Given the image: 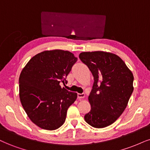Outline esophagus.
<instances>
[{
  "label": "esophagus",
  "mask_w": 150,
  "mask_h": 150,
  "mask_svg": "<svg viewBox=\"0 0 150 150\" xmlns=\"http://www.w3.org/2000/svg\"><path fill=\"white\" fill-rule=\"evenodd\" d=\"M77 97H78V99H83V98L85 97V94H83V93L77 94Z\"/></svg>",
  "instance_id": "1"
}]
</instances>
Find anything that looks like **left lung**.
Segmentation results:
<instances>
[{"mask_svg": "<svg viewBox=\"0 0 150 150\" xmlns=\"http://www.w3.org/2000/svg\"><path fill=\"white\" fill-rule=\"evenodd\" d=\"M79 58L94 77L88 100L90 111L84 119L95 128L112 125L126 108L134 91V76L125 62L111 53L83 52Z\"/></svg>", "mask_w": 150, "mask_h": 150, "instance_id": "8db88e82", "label": "left lung"}]
</instances>
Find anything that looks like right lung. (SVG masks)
Wrapping results in <instances>:
<instances>
[{
  "label": "right lung",
  "mask_w": 150,
  "mask_h": 150,
  "mask_svg": "<svg viewBox=\"0 0 150 150\" xmlns=\"http://www.w3.org/2000/svg\"><path fill=\"white\" fill-rule=\"evenodd\" d=\"M77 58L62 50L45 51L29 60L20 74L19 97L22 106L33 123L46 130L63 125L67 109L77 94L61 88Z\"/></svg>",
  "instance_id": "obj_1"
}]
</instances>
